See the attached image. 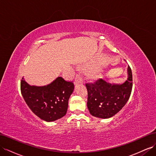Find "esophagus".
<instances>
[{
  "instance_id": "34e87169",
  "label": "esophagus",
  "mask_w": 156,
  "mask_h": 156,
  "mask_svg": "<svg viewBox=\"0 0 156 156\" xmlns=\"http://www.w3.org/2000/svg\"><path fill=\"white\" fill-rule=\"evenodd\" d=\"M83 83V77L81 75H76L75 78L74 83L75 85H77L79 83Z\"/></svg>"
}]
</instances>
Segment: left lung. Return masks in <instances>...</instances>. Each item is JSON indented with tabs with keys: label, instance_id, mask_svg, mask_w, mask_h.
I'll return each mask as SVG.
<instances>
[{
	"label": "left lung",
	"instance_id": "obj_1",
	"mask_svg": "<svg viewBox=\"0 0 156 156\" xmlns=\"http://www.w3.org/2000/svg\"><path fill=\"white\" fill-rule=\"evenodd\" d=\"M127 79L121 84H112L102 79L87 83V107L94 117L108 119L115 115L129 99L133 87L132 71L127 67Z\"/></svg>",
	"mask_w": 156,
	"mask_h": 156
}]
</instances>
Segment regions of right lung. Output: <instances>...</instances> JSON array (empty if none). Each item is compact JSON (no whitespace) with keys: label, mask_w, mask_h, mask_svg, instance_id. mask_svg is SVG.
I'll use <instances>...</instances> for the list:
<instances>
[{"label":"right lung","mask_w":156,"mask_h":156,"mask_svg":"<svg viewBox=\"0 0 156 156\" xmlns=\"http://www.w3.org/2000/svg\"><path fill=\"white\" fill-rule=\"evenodd\" d=\"M73 90V83L61 77L41 87L29 85L23 77L21 81V92L27 106L40 119L47 122L60 119L66 114Z\"/></svg>","instance_id":"right-lung-1"}]
</instances>
